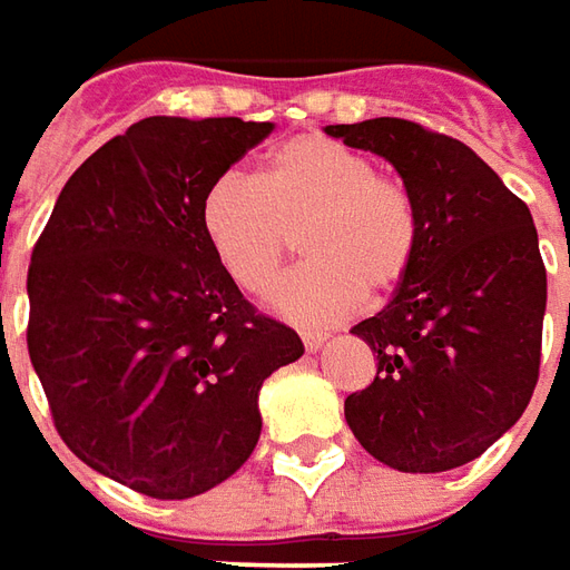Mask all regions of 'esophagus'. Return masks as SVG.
<instances>
[{
	"instance_id": "34e87169",
	"label": "esophagus",
	"mask_w": 570,
	"mask_h": 570,
	"mask_svg": "<svg viewBox=\"0 0 570 570\" xmlns=\"http://www.w3.org/2000/svg\"><path fill=\"white\" fill-rule=\"evenodd\" d=\"M325 341H328V337H325V334H318V331H304V346L309 350V353H316L318 346H322Z\"/></svg>"
}]
</instances>
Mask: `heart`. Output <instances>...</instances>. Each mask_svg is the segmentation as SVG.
<instances>
[{
    "label": "heart",
    "instance_id": "obj_1",
    "mask_svg": "<svg viewBox=\"0 0 570 570\" xmlns=\"http://www.w3.org/2000/svg\"><path fill=\"white\" fill-rule=\"evenodd\" d=\"M202 229L242 292H276L297 252L309 264L276 294L285 316L325 325L358 297L393 294L421 254V212L411 189L365 153L325 135L285 140L257 180L220 175L202 196Z\"/></svg>",
    "mask_w": 570,
    "mask_h": 570
}]
</instances>
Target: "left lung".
<instances>
[{
    "label": "left lung",
    "instance_id": "1",
    "mask_svg": "<svg viewBox=\"0 0 570 570\" xmlns=\"http://www.w3.org/2000/svg\"><path fill=\"white\" fill-rule=\"evenodd\" d=\"M402 175L421 254L393 301L353 334L377 374L343 414L358 445L399 472H445L498 442L540 374L547 266L531 212L466 144L407 119L325 125Z\"/></svg>",
    "mask_w": 570,
    "mask_h": 570
}]
</instances>
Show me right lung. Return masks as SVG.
I'll return each instance as SVG.
<instances>
[{"mask_svg":"<svg viewBox=\"0 0 570 570\" xmlns=\"http://www.w3.org/2000/svg\"><path fill=\"white\" fill-rule=\"evenodd\" d=\"M273 122L149 116L88 156L33 245L27 350L72 454L156 500L220 485L304 356L217 264L202 196Z\"/></svg>","mask_w":570,"mask_h":570,"instance_id":"right-lung-1","label":"right lung"}]
</instances>
